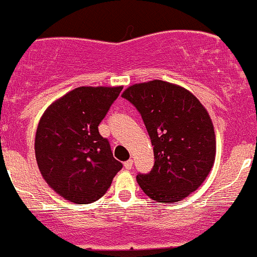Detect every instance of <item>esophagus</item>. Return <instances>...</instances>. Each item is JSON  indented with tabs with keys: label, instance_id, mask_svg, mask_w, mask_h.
Segmentation results:
<instances>
[{
	"label": "esophagus",
	"instance_id": "obj_1",
	"mask_svg": "<svg viewBox=\"0 0 257 257\" xmlns=\"http://www.w3.org/2000/svg\"><path fill=\"white\" fill-rule=\"evenodd\" d=\"M124 168H125L126 170H131L132 168H133V160H132V159L126 160V162L124 163Z\"/></svg>",
	"mask_w": 257,
	"mask_h": 257
}]
</instances>
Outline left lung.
I'll list each match as a JSON object with an SVG mask.
<instances>
[{"instance_id": "1", "label": "left lung", "mask_w": 257, "mask_h": 257, "mask_svg": "<svg viewBox=\"0 0 257 257\" xmlns=\"http://www.w3.org/2000/svg\"><path fill=\"white\" fill-rule=\"evenodd\" d=\"M121 97L141 113L154 152V167L138 174L142 190L158 203L174 204L204 183L215 162L216 141L208 110L180 85L150 80Z\"/></svg>"}]
</instances>
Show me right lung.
<instances>
[{"mask_svg": "<svg viewBox=\"0 0 257 257\" xmlns=\"http://www.w3.org/2000/svg\"><path fill=\"white\" fill-rule=\"evenodd\" d=\"M121 89L78 87L52 103L41 116L36 160L46 183L66 200L97 201L123 168L98 131Z\"/></svg>", "mask_w": 257, "mask_h": 257, "instance_id": "add662e5", "label": "right lung"}]
</instances>
